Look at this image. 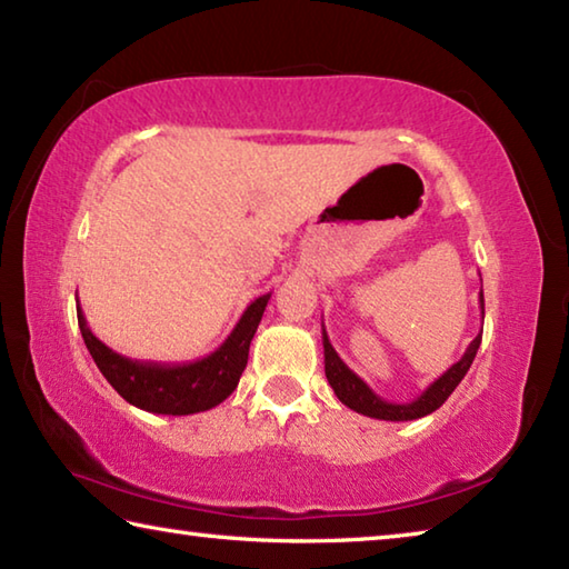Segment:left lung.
<instances>
[{
	"label": "left lung",
	"instance_id": "left-lung-1",
	"mask_svg": "<svg viewBox=\"0 0 569 569\" xmlns=\"http://www.w3.org/2000/svg\"><path fill=\"white\" fill-rule=\"evenodd\" d=\"M479 308H481V319H485V296L481 293H479ZM479 343H481V333H477V339L469 343L465 356H461L455 366H449V369L441 373L435 383H429V387L423 389L417 399L407 401V403H393V401L381 399L379 393L369 387V383H366L361 377H356L349 366L341 361V356L336 353V349L331 346L329 336H326V329H323L326 379H329L331 389L336 397H339V401L346 403L349 409L363 413V417L383 419V421L421 419V417H427V413L437 411L441 403L449 399V393L459 387V381L465 379V373L469 371L471 361H475Z\"/></svg>",
	"mask_w": 569,
	"mask_h": 569
}]
</instances>
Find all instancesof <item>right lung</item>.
Instances as JSON below:
<instances>
[{
	"label": "right lung",
	"instance_id": "right-lung-1",
	"mask_svg": "<svg viewBox=\"0 0 569 569\" xmlns=\"http://www.w3.org/2000/svg\"><path fill=\"white\" fill-rule=\"evenodd\" d=\"M266 293L250 303L236 329L228 339L218 346L213 353L198 361L186 363H158V361H138L122 356L104 346L98 336L90 331L88 319L77 311L84 346L98 363L102 377L110 387L132 407L146 409L152 413H170V417H186L218 407L236 391L240 373L248 363V349L253 341L258 323L263 319L268 306Z\"/></svg>",
	"mask_w": 569,
	"mask_h": 569
}]
</instances>
